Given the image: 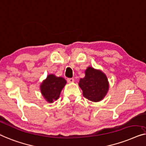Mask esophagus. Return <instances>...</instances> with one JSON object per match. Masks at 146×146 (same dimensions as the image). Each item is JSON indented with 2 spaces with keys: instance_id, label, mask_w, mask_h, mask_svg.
Here are the masks:
<instances>
[{
  "instance_id": "esophagus-1",
  "label": "esophagus",
  "mask_w": 146,
  "mask_h": 146,
  "mask_svg": "<svg viewBox=\"0 0 146 146\" xmlns=\"http://www.w3.org/2000/svg\"><path fill=\"white\" fill-rule=\"evenodd\" d=\"M67 81L68 83H73L74 82V79L73 78H68V79H67Z\"/></svg>"
}]
</instances>
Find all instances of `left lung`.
<instances>
[{
  "label": "left lung",
  "mask_w": 146,
  "mask_h": 146,
  "mask_svg": "<svg viewBox=\"0 0 146 146\" xmlns=\"http://www.w3.org/2000/svg\"><path fill=\"white\" fill-rule=\"evenodd\" d=\"M79 85L83 90L84 97L93 102L101 100L108 90L106 76L102 71L91 67L85 71V77L80 79Z\"/></svg>",
  "instance_id": "1"
}]
</instances>
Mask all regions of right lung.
<instances>
[{
	"instance_id": "obj_1",
	"label": "right lung",
	"mask_w": 146,
	"mask_h": 146,
	"mask_svg": "<svg viewBox=\"0 0 146 146\" xmlns=\"http://www.w3.org/2000/svg\"><path fill=\"white\" fill-rule=\"evenodd\" d=\"M66 83L63 77L49 75L41 85L40 89L42 95L48 102H53L59 97L61 90Z\"/></svg>"
}]
</instances>
